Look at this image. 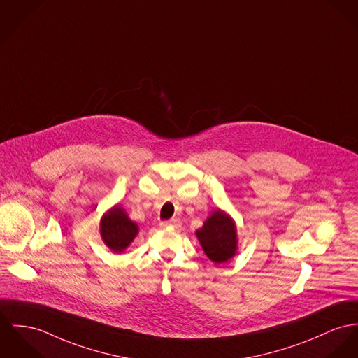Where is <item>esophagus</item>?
I'll use <instances>...</instances> for the list:
<instances>
[{
	"instance_id": "1",
	"label": "esophagus",
	"mask_w": 358,
	"mask_h": 358,
	"mask_svg": "<svg viewBox=\"0 0 358 358\" xmlns=\"http://www.w3.org/2000/svg\"><path fill=\"white\" fill-rule=\"evenodd\" d=\"M161 226H162V227H174V229H178V227H181V222L178 220H176V218H173V220L161 222Z\"/></svg>"
}]
</instances>
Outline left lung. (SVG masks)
Wrapping results in <instances>:
<instances>
[{
    "label": "left lung",
    "instance_id": "1",
    "mask_svg": "<svg viewBox=\"0 0 358 358\" xmlns=\"http://www.w3.org/2000/svg\"><path fill=\"white\" fill-rule=\"evenodd\" d=\"M196 236L204 253L217 264L230 260L237 252L236 223L220 210L207 218L203 227L196 230Z\"/></svg>",
    "mask_w": 358,
    "mask_h": 358
}]
</instances>
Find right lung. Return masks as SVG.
<instances>
[{"mask_svg": "<svg viewBox=\"0 0 358 358\" xmlns=\"http://www.w3.org/2000/svg\"><path fill=\"white\" fill-rule=\"evenodd\" d=\"M138 233V224L129 220L120 206H114L101 220V237L114 253L124 252Z\"/></svg>", "mask_w": 358, "mask_h": 358, "instance_id": "right-lung-1", "label": "right lung"}]
</instances>
